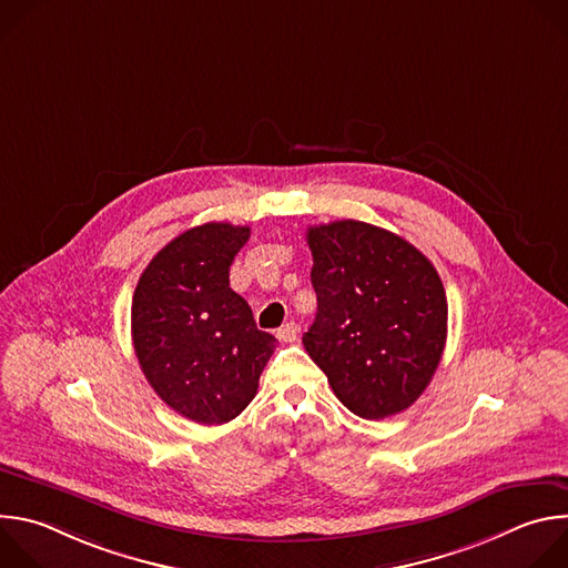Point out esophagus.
<instances>
[{
  "label": "esophagus",
  "instance_id": "1",
  "mask_svg": "<svg viewBox=\"0 0 568 568\" xmlns=\"http://www.w3.org/2000/svg\"><path fill=\"white\" fill-rule=\"evenodd\" d=\"M296 335H298V328H296V323H285L283 328H278V333H276V337L281 339V342H285V344H292V342H296Z\"/></svg>",
  "mask_w": 568,
  "mask_h": 568
}]
</instances>
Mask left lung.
I'll use <instances>...</instances> for the list:
<instances>
[{
  "mask_svg": "<svg viewBox=\"0 0 568 568\" xmlns=\"http://www.w3.org/2000/svg\"><path fill=\"white\" fill-rule=\"evenodd\" d=\"M316 316L303 335L344 407L395 416L423 395L447 339V296L429 258L404 237L339 220L307 229Z\"/></svg>",
  "mask_w": 568,
  "mask_h": 568,
  "instance_id": "left-lung-1",
  "label": "left lung"
}]
</instances>
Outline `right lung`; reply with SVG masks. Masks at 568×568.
<instances>
[{
    "label": "right lung",
    "mask_w": 568,
    "mask_h": 568,
    "mask_svg": "<svg viewBox=\"0 0 568 568\" xmlns=\"http://www.w3.org/2000/svg\"><path fill=\"white\" fill-rule=\"evenodd\" d=\"M250 226L206 222L171 240L143 270L132 296V342L141 371L171 409L200 425L245 412L276 339L229 287V267Z\"/></svg>",
    "instance_id": "add662e5"
}]
</instances>
